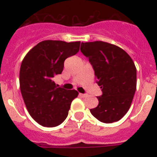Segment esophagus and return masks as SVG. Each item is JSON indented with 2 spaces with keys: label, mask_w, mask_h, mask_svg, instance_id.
<instances>
[{
  "label": "esophagus",
  "mask_w": 157,
  "mask_h": 157,
  "mask_svg": "<svg viewBox=\"0 0 157 157\" xmlns=\"http://www.w3.org/2000/svg\"><path fill=\"white\" fill-rule=\"evenodd\" d=\"M79 95L81 96V98H86L87 97V94H79Z\"/></svg>",
  "instance_id": "34e87169"
}]
</instances>
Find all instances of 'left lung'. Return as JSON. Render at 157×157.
<instances>
[{
  "label": "left lung",
  "mask_w": 157,
  "mask_h": 157,
  "mask_svg": "<svg viewBox=\"0 0 157 157\" xmlns=\"http://www.w3.org/2000/svg\"><path fill=\"white\" fill-rule=\"evenodd\" d=\"M81 51L89 59L103 92L91 114L103 123L118 121L129 111L136 90L134 62L121 48L103 41L82 42Z\"/></svg>",
  "instance_id": "8db88e82"
}]
</instances>
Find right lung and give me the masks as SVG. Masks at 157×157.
<instances>
[{"label":"right lung","instance_id":"1","mask_svg":"<svg viewBox=\"0 0 157 157\" xmlns=\"http://www.w3.org/2000/svg\"><path fill=\"white\" fill-rule=\"evenodd\" d=\"M80 41L43 40L26 54L20 67L19 85L29 114L38 124L55 127L68 115L71 103L78 96L75 90L58 87L54 76L61 74L67 58L79 51Z\"/></svg>","mask_w":157,"mask_h":157}]
</instances>
